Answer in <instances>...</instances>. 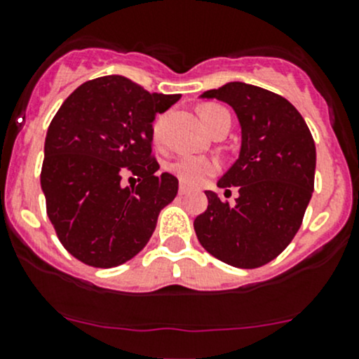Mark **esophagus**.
<instances>
[{
    "instance_id": "1",
    "label": "esophagus",
    "mask_w": 359,
    "mask_h": 359,
    "mask_svg": "<svg viewBox=\"0 0 359 359\" xmlns=\"http://www.w3.org/2000/svg\"><path fill=\"white\" fill-rule=\"evenodd\" d=\"M187 193H189V187H186L182 184V186L179 187V194H180V196H184V194H187Z\"/></svg>"
}]
</instances>
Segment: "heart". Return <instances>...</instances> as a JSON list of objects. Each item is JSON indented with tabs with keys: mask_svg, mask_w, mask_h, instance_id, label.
Instances as JSON below:
<instances>
[{
	"mask_svg": "<svg viewBox=\"0 0 359 359\" xmlns=\"http://www.w3.org/2000/svg\"><path fill=\"white\" fill-rule=\"evenodd\" d=\"M226 109H222L221 105H214V103H207L200 109V117L203 121L205 128H210L212 123L215 121V117L221 112H224ZM152 142L159 144L163 138V119L154 121L152 124ZM170 172L177 177L182 184L186 186H201L208 177L214 175L219 170V163L212 158H205V156H186V158H180L177 161H173L168 166Z\"/></svg>",
	"mask_w": 359,
	"mask_h": 359,
	"instance_id": "1",
	"label": "heart"
}]
</instances>
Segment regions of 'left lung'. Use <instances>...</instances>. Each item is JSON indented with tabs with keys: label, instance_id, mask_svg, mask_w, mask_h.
Wrapping results in <instances>:
<instances>
[{
	"label": "left lung",
	"instance_id": "8db88e82",
	"mask_svg": "<svg viewBox=\"0 0 359 359\" xmlns=\"http://www.w3.org/2000/svg\"><path fill=\"white\" fill-rule=\"evenodd\" d=\"M233 107L242 149L219 187H238L235 203L205 191L208 207L194 219L207 252L236 268L276 259L300 229L314 191L316 145L304 117L283 96L263 87L229 82L205 91Z\"/></svg>",
	"mask_w": 359,
	"mask_h": 359
}]
</instances>
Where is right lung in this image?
I'll use <instances>...</instances> for the list:
<instances>
[{"label":"right lung","mask_w":359,"mask_h":359,"mask_svg":"<svg viewBox=\"0 0 359 359\" xmlns=\"http://www.w3.org/2000/svg\"><path fill=\"white\" fill-rule=\"evenodd\" d=\"M179 100L121 75L87 80L65 100L45 138L40 184L55 235L73 257L114 268L147 245L179 191L175 177L158 173L152 121ZM135 176L138 184L123 186Z\"/></svg>","instance_id":"1"}]
</instances>
